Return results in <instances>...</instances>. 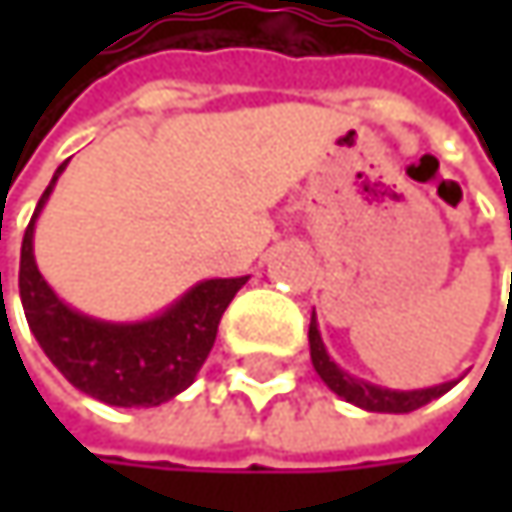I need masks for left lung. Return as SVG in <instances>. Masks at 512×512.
<instances>
[{
    "instance_id": "obj_1",
    "label": "left lung",
    "mask_w": 512,
    "mask_h": 512,
    "mask_svg": "<svg viewBox=\"0 0 512 512\" xmlns=\"http://www.w3.org/2000/svg\"><path fill=\"white\" fill-rule=\"evenodd\" d=\"M308 344H311V361H314V370L320 373V379L338 397H344L347 403H353L358 409H367V412H394V415L415 412V409L427 406L430 400H436V397H442L445 391L454 388V382H442V385L418 388V391H391V388H379V385H370V382H364L358 376H350L326 353L314 314H311V326H308Z\"/></svg>"
}]
</instances>
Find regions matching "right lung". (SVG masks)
<instances>
[{"label": "right lung", "instance_id": "add662e5", "mask_svg": "<svg viewBox=\"0 0 512 512\" xmlns=\"http://www.w3.org/2000/svg\"><path fill=\"white\" fill-rule=\"evenodd\" d=\"M67 162L52 174L20 249V299L32 335L64 379L109 406H159L186 391L207 361L219 320L246 278H207L142 323H106L64 305L35 263V219Z\"/></svg>", "mask_w": 512, "mask_h": 512}]
</instances>
